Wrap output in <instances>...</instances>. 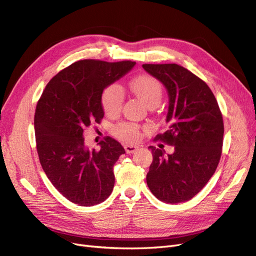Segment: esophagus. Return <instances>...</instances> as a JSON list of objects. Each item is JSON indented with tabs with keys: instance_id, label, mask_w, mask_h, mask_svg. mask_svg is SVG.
<instances>
[{
	"instance_id": "obj_1",
	"label": "esophagus",
	"mask_w": 256,
	"mask_h": 256,
	"mask_svg": "<svg viewBox=\"0 0 256 256\" xmlns=\"http://www.w3.org/2000/svg\"><path fill=\"white\" fill-rule=\"evenodd\" d=\"M124 148H125V152L127 154H134L138 150V147L134 146V145H125Z\"/></svg>"
}]
</instances>
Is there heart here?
<instances>
[{"label": "heart", "mask_w": 256, "mask_h": 256, "mask_svg": "<svg viewBox=\"0 0 256 256\" xmlns=\"http://www.w3.org/2000/svg\"><path fill=\"white\" fill-rule=\"evenodd\" d=\"M128 86L138 100H142L147 107L158 104L162 100L163 90L158 79L150 75H140L131 78ZM125 102V93L122 88L118 84H111L104 88L102 94V104L104 112L108 116H116ZM114 134L125 142H136L140 138V126L134 122H120L113 129Z\"/></svg>", "instance_id": "1"}]
</instances>
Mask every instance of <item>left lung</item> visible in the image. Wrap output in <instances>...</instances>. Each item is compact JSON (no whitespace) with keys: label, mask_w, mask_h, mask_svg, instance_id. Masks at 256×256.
I'll use <instances>...</instances> for the list:
<instances>
[{"label":"left lung","mask_w":256,"mask_h":256,"mask_svg":"<svg viewBox=\"0 0 256 256\" xmlns=\"http://www.w3.org/2000/svg\"><path fill=\"white\" fill-rule=\"evenodd\" d=\"M168 92L166 122L170 128L154 140L172 145V154L149 146L154 160L146 181L161 201L180 204L206 186L214 174L224 143V120L208 86L188 68L176 64H143Z\"/></svg>","instance_id":"1"}]
</instances>
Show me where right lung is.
Returning <instances> with one entry per match:
<instances>
[{
	"mask_svg": "<svg viewBox=\"0 0 256 256\" xmlns=\"http://www.w3.org/2000/svg\"><path fill=\"white\" fill-rule=\"evenodd\" d=\"M134 64L129 60L76 61L50 79L37 102L34 122L39 161L56 190L75 204H98L113 190V166L124 148L106 136L100 150L90 152L84 131L104 118V88Z\"/></svg>",
	"mask_w": 256,
	"mask_h": 256,
	"instance_id": "add662e5",
	"label": "right lung"
}]
</instances>
